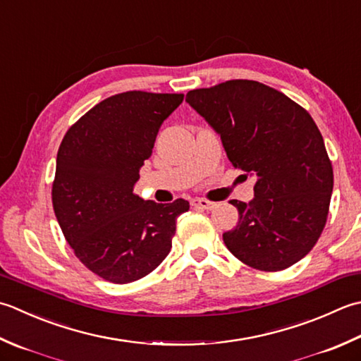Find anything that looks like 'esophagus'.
<instances>
[{"label": "esophagus", "instance_id": "obj_1", "mask_svg": "<svg viewBox=\"0 0 361 361\" xmlns=\"http://www.w3.org/2000/svg\"><path fill=\"white\" fill-rule=\"evenodd\" d=\"M190 203H192V207L203 208V209H213V208H216V204H217L214 202H209V200H204V199H194Z\"/></svg>", "mask_w": 361, "mask_h": 361}]
</instances>
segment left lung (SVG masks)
<instances>
[{
	"mask_svg": "<svg viewBox=\"0 0 361 361\" xmlns=\"http://www.w3.org/2000/svg\"><path fill=\"white\" fill-rule=\"evenodd\" d=\"M186 102L221 136L231 164L255 180V197L231 200L227 249L259 271H283L313 249L326 227L334 169L321 131L285 94L250 80L189 90Z\"/></svg>",
	"mask_w": 361,
	"mask_h": 361,
	"instance_id": "8db88e82",
	"label": "left lung"
}]
</instances>
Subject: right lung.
<instances>
[{
    "label": "right lung",
    "mask_w": 361,
    "mask_h": 361,
    "mask_svg": "<svg viewBox=\"0 0 361 361\" xmlns=\"http://www.w3.org/2000/svg\"><path fill=\"white\" fill-rule=\"evenodd\" d=\"M183 94L130 90L95 104L63 136L53 208L75 255L112 283H131L162 263L189 202L159 204L133 192L164 120Z\"/></svg>",
    "instance_id": "right-lung-1"
}]
</instances>
